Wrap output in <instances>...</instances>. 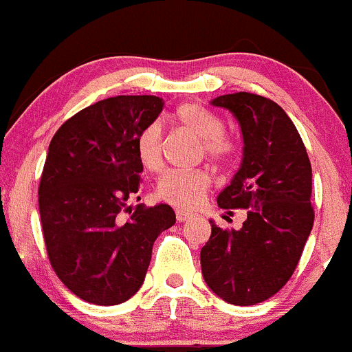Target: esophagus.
<instances>
[{
	"instance_id": "esophagus-1",
	"label": "esophagus",
	"mask_w": 352,
	"mask_h": 352,
	"mask_svg": "<svg viewBox=\"0 0 352 352\" xmlns=\"http://www.w3.org/2000/svg\"><path fill=\"white\" fill-rule=\"evenodd\" d=\"M191 217V214H188V212H183V210H177L176 212V219L179 222H184V221H188V219Z\"/></svg>"
}]
</instances>
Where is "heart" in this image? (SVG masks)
<instances>
[{
    "mask_svg": "<svg viewBox=\"0 0 352 352\" xmlns=\"http://www.w3.org/2000/svg\"><path fill=\"white\" fill-rule=\"evenodd\" d=\"M175 120L179 126L201 140L205 154L215 162H226L234 152V144L228 135L222 133V121L207 107L197 102L181 104L175 111ZM135 152L142 168L148 173L161 171L162 159V130L161 124L152 121L138 131L135 138ZM212 184L210 173L205 169L164 173L157 181L155 193L166 204L183 210L197 207L207 195Z\"/></svg>",
    "mask_w": 352,
    "mask_h": 352,
    "instance_id": "obj_1",
    "label": "heart"
}]
</instances>
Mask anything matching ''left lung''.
<instances>
[{"instance_id": "left-lung-1", "label": "left lung", "mask_w": 352, "mask_h": 352, "mask_svg": "<svg viewBox=\"0 0 352 352\" xmlns=\"http://www.w3.org/2000/svg\"><path fill=\"white\" fill-rule=\"evenodd\" d=\"M210 104L231 111L245 144L241 166L217 204L228 214L246 208L248 217L239 231L210 221L201 274L224 301L256 305L286 286L311 232V164L294 123L274 100L236 92Z\"/></svg>"}]
</instances>
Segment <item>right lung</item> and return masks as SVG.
Returning a JSON list of instances; mask_svg holds the SVG:
<instances>
[{
    "instance_id": "1",
    "label": "right lung",
    "mask_w": 352,
    "mask_h": 352,
    "mask_svg": "<svg viewBox=\"0 0 352 352\" xmlns=\"http://www.w3.org/2000/svg\"><path fill=\"white\" fill-rule=\"evenodd\" d=\"M162 107L155 96L109 97L66 120L50 144L39 184L47 256L59 280L92 305H120L137 293L154 241L176 222L166 204L128 205L140 200L144 171L135 138Z\"/></svg>"
}]
</instances>
